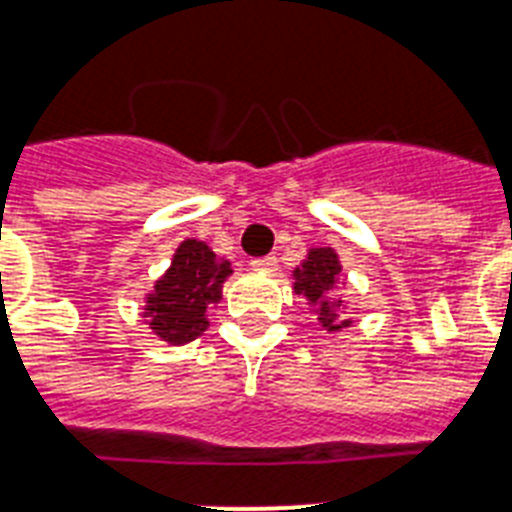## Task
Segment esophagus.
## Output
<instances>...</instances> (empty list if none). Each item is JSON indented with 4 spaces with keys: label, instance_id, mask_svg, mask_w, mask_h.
<instances>
[{
    "label": "esophagus",
    "instance_id": "34e87169",
    "mask_svg": "<svg viewBox=\"0 0 512 512\" xmlns=\"http://www.w3.org/2000/svg\"><path fill=\"white\" fill-rule=\"evenodd\" d=\"M278 268V257L268 255V257H257L252 260V270H260V273H273Z\"/></svg>",
    "mask_w": 512,
    "mask_h": 512
}]
</instances>
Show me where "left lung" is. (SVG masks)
Returning <instances> with one entry per match:
<instances>
[{
  "instance_id": "left-lung-1",
  "label": "left lung",
  "mask_w": 512,
  "mask_h": 512,
  "mask_svg": "<svg viewBox=\"0 0 512 512\" xmlns=\"http://www.w3.org/2000/svg\"><path fill=\"white\" fill-rule=\"evenodd\" d=\"M338 289H341V257L336 249H307V257L299 263V268H294V294L302 296L309 312L328 333L351 328L354 322L346 317V302L333 296V291Z\"/></svg>"
}]
</instances>
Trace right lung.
Listing matches in <instances>:
<instances>
[{
    "label": "right lung",
    "mask_w": 512,
    "mask_h": 512,
    "mask_svg": "<svg viewBox=\"0 0 512 512\" xmlns=\"http://www.w3.org/2000/svg\"><path fill=\"white\" fill-rule=\"evenodd\" d=\"M229 260L218 257L200 239H184L171 265L145 294L143 317L161 341L184 346L208 330L210 309L223 299L231 276Z\"/></svg>",
    "instance_id": "1"
}]
</instances>
